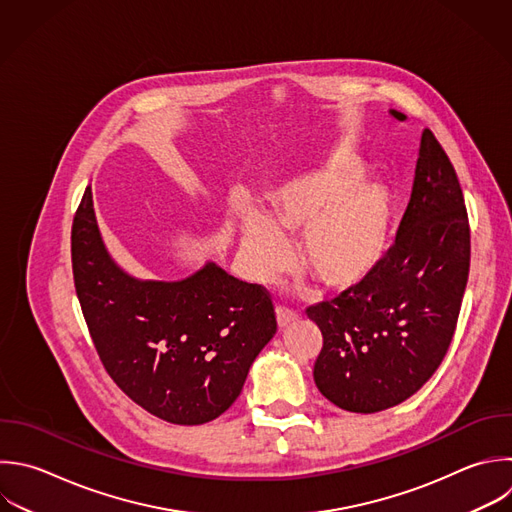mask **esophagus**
I'll list each match as a JSON object with an SVG mask.
<instances>
[{
	"mask_svg": "<svg viewBox=\"0 0 512 512\" xmlns=\"http://www.w3.org/2000/svg\"><path fill=\"white\" fill-rule=\"evenodd\" d=\"M276 320H278V326L282 330V328L292 326L298 320V314L288 310V308H284V306H276Z\"/></svg>",
	"mask_w": 512,
	"mask_h": 512,
	"instance_id": "esophagus-1",
	"label": "esophagus"
}]
</instances>
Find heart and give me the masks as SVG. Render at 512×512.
Returning a JSON list of instances; mask_svg holds the SVG:
<instances>
[{
  "mask_svg": "<svg viewBox=\"0 0 512 512\" xmlns=\"http://www.w3.org/2000/svg\"><path fill=\"white\" fill-rule=\"evenodd\" d=\"M360 166L334 162L296 176L272 196L268 216L242 222V262L256 282H270L288 264L286 238L300 236V264L322 288L352 292L382 264L392 208L374 184H358Z\"/></svg>",
  "mask_w": 512,
  "mask_h": 512,
  "instance_id": "obj_1",
  "label": "heart"
}]
</instances>
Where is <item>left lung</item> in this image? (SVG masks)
<instances>
[{
  "mask_svg": "<svg viewBox=\"0 0 512 512\" xmlns=\"http://www.w3.org/2000/svg\"><path fill=\"white\" fill-rule=\"evenodd\" d=\"M390 114L406 120L396 110ZM468 268L464 196L446 152L424 128L394 246L362 286L306 310L322 332L314 362L318 390L360 414L412 396L450 346Z\"/></svg>",
  "mask_w": 512,
  "mask_h": 512,
  "instance_id": "8db88e82",
  "label": "left lung"
}]
</instances>
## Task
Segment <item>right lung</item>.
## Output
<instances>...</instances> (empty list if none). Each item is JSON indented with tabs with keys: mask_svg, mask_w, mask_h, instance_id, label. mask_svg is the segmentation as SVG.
<instances>
[{
	"mask_svg": "<svg viewBox=\"0 0 512 512\" xmlns=\"http://www.w3.org/2000/svg\"><path fill=\"white\" fill-rule=\"evenodd\" d=\"M72 268L106 372L172 424H204L226 412L276 334L270 292L212 262L180 282L128 276L106 252L90 186L74 216Z\"/></svg>",
	"mask_w": 512,
	"mask_h": 512,
	"instance_id": "add662e5",
	"label": "right lung"
}]
</instances>
